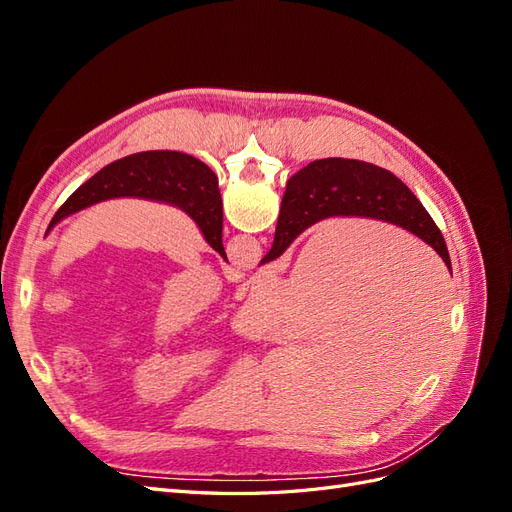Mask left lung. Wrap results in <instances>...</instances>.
Segmentation results:
<instances>
[{"label":"left lung","mask_w":512,"mask_h":512,"mask_svg":"<svg viewBox=\"0 0 512 512\" xmlns=\"http://www.w3.org/2000/svg\"><path fill=\"white\" fill-rule=\"evenodd\" d=\"M113 198H145L181 209L228 262L222 245L218 177L207 164L181 151H141L104 166L57 209L46 235L68 215Z\"/></svg>","instance_id":"obj_1"}]
</instances>
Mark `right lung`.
Masks as SVG:
<instances>
[{"label": "right lung", "instance_id": "1", "mask_svg": "<svg viewBox=\"0 0 512 512\" xmlns=\"http://www.w3.org/2000/svg\"><path fill=\"white\" fill-rule=\"evenodd\" d=\"M327 218L395 224L431 245L451 269L440 228L408 185L376 164L344 158L316 160L288 179L275 239L260 265L280 258L303 230Z\"/></svg>", "mask_w": 512, "mask_h": 512}]
</instances>
